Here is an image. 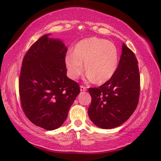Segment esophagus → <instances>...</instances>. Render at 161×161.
Masks as SVG:
<instances>
[{"label":"esophagus","mask_w":161,"mask_h":161,"mask_svg":"<svg viewBox=\"0 0 161 161\" xmlns=\"http://www.w3.org/2000/svg\"><path fill=\"white\" fill-rule=\"evenodd\" d=\"M80 91L81 92H85V91H86V90H87L86 87L84 86H80Z\"/></svg>","instance_id":"34e87169"}]
</instances>
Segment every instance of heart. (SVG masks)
<instances>
[{"mask_svg": "<svg viewBox=\"0 0 161 161\" xmlns=\"http://www.w3.org/2000/svg\"><path fill=\"white\" fill-rule=\"evenodd\" d=\"M85 69L87 78L97 83H105L116 73L119 64L117 47L106 39L90 37L78 42L74 52L65 55L64 64L67 75L76 80Z\"/></svg>", "mask_w": 161, "mask_h": 161, "instance_id": "obj_1", "label": "heart"}]
</instances>
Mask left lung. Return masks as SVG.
<instances>
[{
    "label": "left lung",
    "instance_id": "obj_1",
    "mask_svg": "<svg viewBox=\"0 0 161 161\" xmlns=\"http://www.w3.org/2000/svg\"><path fill=\"white\" fill-rule=\"evenodd\" d=\"M116 73L98 88H89L92 103L88 114L103 129L119 127L133 114L138 103L140 75L135 54L123 43Z\"/></svg>",
    "mask_w": 161,
    "mask_h": 161
}]
</instances>
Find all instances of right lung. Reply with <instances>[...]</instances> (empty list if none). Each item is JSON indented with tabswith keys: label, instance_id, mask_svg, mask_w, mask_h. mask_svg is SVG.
Listing matches in <instances>:
<instances>
[{
	"label": "right lung",
	"instance_id": "obj_1",
	"mask_svg": "<svg viewBox=\"0 0 161 161\" xmlns=\"http://www.w3.org/2000/svg\"><path fill=\"white\" fill-rule=\"evenodd\" d=\"M50 34L39 38L23 58L19 80L21 106L36 126L53 130L63 125L80 93V86L67 77V47Z\"/></svg>",
	"mask_w": 161,
	"mask_h": 161
}]
</instances>
